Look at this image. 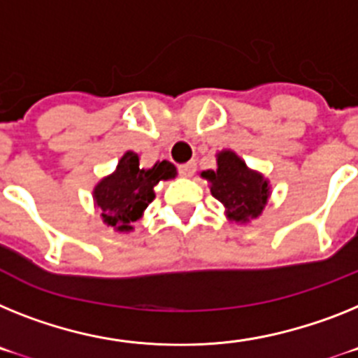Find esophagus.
<instances>
[{
  "mask_svg": "<svg viewBox=\"0 0 358 358\" xmlns=\"http://www.w3.org/2000/svg\"><path fill=\"white\" fill-rule=\"evenodd\" d=\"M178 171H180V174H182V176L189 178V176H193L194 171H196V164H194V162H187V164L180 165Z\"/></svg>",
  "mask_w": 358,
  "mask_h": 358,
  "instance_id": "esophagus-1",
  "label": "esophagus"
}]
</instances>
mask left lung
<instances>
[{
	"instance_id": "8db88e82",
	"label": "left lung",
	"mask_w": 358,
	"mask_h": 358,
	"mask_svg": "<svg viewBox=\"0 0 358 358\" xmlns=\"http://www.w3.org/2000/svg\"><path fill=\"white\" fill-rule=\"evenodd\" d=\"M211 194L225 207V215L233 222L245 224L262 215L269 198V182L233 151L216 155V171H203Z\"/></svg>"
}]
</instances>
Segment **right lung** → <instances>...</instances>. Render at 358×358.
<instances>
[{"mask_svg":"<svg viewBox=\"0 0 358 358\" xmlns=\"http://www.w3.org/2000/svg\"><path fill=\"white\" fill-rule=\"evenodd\" d=\"M176 176V167L171 162H156L151 169H143L140 156L127 151L118 162L113 174L98 182L92 191L101 218L116 231L129 233L133 224L142 218L147 206L155 200V185L162 180Z\"/></svg>","mask_w":358,"mask_h":358,"instance_id":"add662e5","label":"right lung"}]
</instances>
